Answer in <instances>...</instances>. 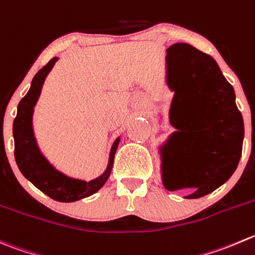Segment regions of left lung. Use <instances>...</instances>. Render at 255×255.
<instances>
[{"label": "left lung", "mask_w": 255, "mask_h": 255, "mask_svg": "<svg viewBox=\"0 0 255 255\" xmlns=\"http://www.w3.org/2000/svg\"><path fill=\"white\" fill-rule=\"evenodd\" d=\"M167 85L174 91L170 125L189 132L188 148L192 175L184 182L170 183L168 190L196 188L185 198L196 199L212 193L227 182L238 167L244 138L242 113L236 93L217 62L188 43H174L167 49ZM177 110L174 116L171 110ZM189 114L192 122L182 121ZM180 130L172 133L169 140Z\"/></svg>", "instance_id": "1"}]
</instances>
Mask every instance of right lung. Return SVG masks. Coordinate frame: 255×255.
Here are the masks:
<instances>
[{"label": "right lung", "mask_w": 255, "mask_h": 255, "mask_svg": "<svg viewBox=\"0 0 255 255\" xmlns=\"http://www.w3.org/2000/svg\"><path fill=\"white\" fill-rule=\"evenodd\" d=\"M57 57H53L42 70L36 73L31 83L29 91L18 103L17 116L13 121V138H14V158L22 174L41 192L58 202L80 201L90 197L103 187L107 182L113 167L116 150H117L120 137L115 140L110 152V159L105 173L95 179L86 182L82 179L68 177L57 170L47 158L42 154L34 137L32 116L33 108L41 95L42 86L49 71L57 62Z\"/></svg>", "instance_id": "add662e5"}]
</instances>
